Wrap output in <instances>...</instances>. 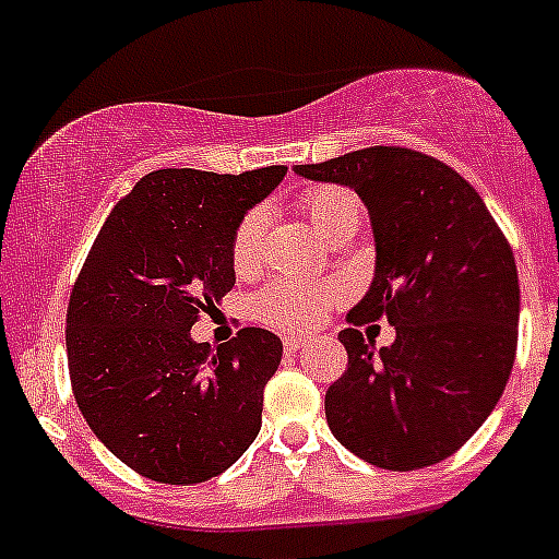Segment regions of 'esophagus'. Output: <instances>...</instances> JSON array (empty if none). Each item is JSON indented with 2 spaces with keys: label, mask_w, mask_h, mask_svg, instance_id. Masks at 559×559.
<instances>
[{
  "label": "esophagus",
  "mask_w": 559,
  "mask_h": 559,
  "mask_svg": "<svg viewBox=\"0 0 559 559\" xmlns=\"http://www.w3.org/2000/svg\"><path fill=\"white\" fill-rule=\"evenodd\" d=\"M307 345H310V340H301V337H285V350H288V354H296V350L307 348Z\"/></svg>",
  "instance_id": "34e87169"
}]
</instances>
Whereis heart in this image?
Listing matches in <instances>:
<instances>
[{
    "label": "heart",
    "mask_w": 559,
    "mask_h": 559,
    "mask_svg": "<svg viewBox=\"0 0 559 559\" xmlns=\"http://www.w3.org/2000/svg\"><path fill=\"white\" fill-rule=\"evenodd\" d=\"M299 211L326 238L348 216L359 214V203H356V197L348 189L323 186V189H312L307 194H301ZM260 227H263V219H260L258 211H252V214H247L238 222L236 233H233L230 263L238 274H247V271L254 269L260 247ZM329 299H332V288L329 285L305 283V280H276V283L265 285L254 296L252 312L260 323H265L271 329L305 332V329L316 326L321 321Z\"/></svg>",
    "instance_id": "b5f03b06"
}]
</instances>
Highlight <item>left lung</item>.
Instances as JSON below:
<instances>
[{"label": "left lung", "instance_id": "8db88e82", "mask_svg": "<svg viewBox=\"0 0 559 559\" xmlns=\"http://www.w3.org/2000/svg\"><path fill=\"white\" fill-rule=\"evenodd\" d=\"M294 173L354 189L376 241L373 283L337 334L348 370L326 392L329 430L381 469L439 464L486 423L513 370V249L480 194L425 153L376 145ZM379 317L396 326L386 349L355 329Z\"/></svg>", "mask_w": 559, "mask_h": 559}]
</instances>
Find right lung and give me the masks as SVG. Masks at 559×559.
<instances>
[{
    "label": "right lung",
    "instance_id": "1",
    "mask_svg": "<svg viewBox=\"0 0 559 559\" xmlns=\"http://www.w3.org/2000/svg\"><path fill=\"white\" fill-rule=\"evenodd\" d=\"M285 173L156 169L111 209L84 260L66 329L73 395L142 477L211 480L258 436L283 340L247 326L211 350L191 326L236 285L233 233Z\"/></svg>",
    "mask_w": 559,
    "mask_h": 559
}]
</instances>
